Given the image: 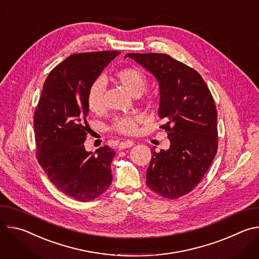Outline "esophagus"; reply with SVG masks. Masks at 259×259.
<instances>
[{
	"instance_id": "obj_1",
	"label": "esophagus",
	"mask_w": 259,
	"mask_h": 259,
	"mask_svg": "<svg viewBox=\"0 0 259 259\" xmlns=\"http://www.w3.org/2000/svg\"><path fill=\"white\" fill-rule=\"evenodd\" d=\"M133 145V141H130V140H127V141H123L119 144V150H124V149H127V147H131Z\"/></svg>"
}]
</instances>
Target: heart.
<instances>
[{"label":"heart","instance_id":"obj_1","mask_svg":"<svg viewBox=\"0 0 259 259\" xmlns=\"http://www.w3.org/2000/svg\"><path fill=\"white\" fill-rule=\"evenodd\" d=\"M115 80L131 95H140L147 86V79L144 72L137 67H126L116 72ZM105 84L102 79H97L88 90L87 102L91 112L99 113L104 107L103 94ZM141 121L140 116H126L117 118L114 121L113 129L119 133L132 135L137 130V124Z\"/></svg>","mask_w":259,"mask_h":259}]
</instances>
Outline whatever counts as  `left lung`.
I'll return each instance as SVG.
<instances>
[{
	"label": "left lung",
	"instance_id": "8db88e82",
	"mask_svg": "<svg viewBox=\"0 0 259 259\" xmlns=\"http://www.w3.org/2000/svg\"><path fill=\"white\" fill-rule=\"evenodd\" d=\"M157 79L159 117L166 123L170 147L156 153L146 169V184L168 199L192 192L209 169L217 152V112L200 73L162 53H128Z\"/></svg>",
	"mask_w": 259,
	"mask_h": 259
}]
</instances>
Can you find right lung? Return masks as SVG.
<instances>
[{
	"mask_svg": "<svg viewBox=\"0 0 259 259\" xmlns=\"http://www.w3.org/2000/svg\"><path fill=\"white\" fill-rule=\"evenodd\" d=\"M120 53L72 54L48 75L33 118L36 159L54 186L66 196L87 202L103 194L113 180L116 155L107 145L85 150L89 126L88 90Z\"/></svg>",
	"mask_w": 259,
	"mask_h": 259,
	"instance_id": "add662e5",
	"label": "right lung"
}]
</instances>
